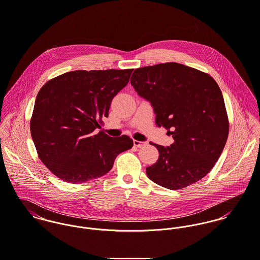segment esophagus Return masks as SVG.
<instances>
[{
	"label": "esophagus",
	"mask_w": 260,
	"mask_h": 260,
	"mask_svg": "<svg viewBox=\"0 0 260 260\" xmlns=\"http://www.w3.org/2000/svg\"><path fill=\"white\" fill-rule=\"evenodd\" d=\"M134 145H135V147H137V148H143V147H145L146 145H147V142H140V141H134Z\"/></svg>",
	"instance_id": "34e87169"
}]
</instances>
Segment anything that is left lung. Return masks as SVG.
I'll use <instances>...</instances> for the list:
<instances>
[{"instance_id":"1","label":"left lung","mask_w":260,"mask_h":260,"mask_svg":"<svg viewBox=\"0 0 260 260\" xmlns=\"http://www.w3.org/2000/svg\"><path fill=\"white\" fill-rule=\"evenodd\" d=\"M131 83L153 106L157 126L175 140L169 147L153 144L159 156L147 168L149 179L178 190L204 178L221 156L229 131L217 82L195 68L170 62L136 69Z\"/></svg>"}]
</instances>
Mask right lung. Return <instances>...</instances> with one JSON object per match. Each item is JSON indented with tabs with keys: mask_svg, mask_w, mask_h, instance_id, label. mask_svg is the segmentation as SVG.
<instances>
[{
	"mask_svg": "<svg viewBox=\"0 0 260 260\" xmlns=\"http://www.w3.org/2000/svg\"><path fill=\"white\" fill-rule=\"evenodd\" d=\"M133 69L75 70L43 85L34 105L31 136L42 162L61 180L80 184L107 174L115 157L133 148L127 136L100 132L112 99Z\"/></svg>",
	"mask_w": 260,
	"mask_h": 260,
	"instance_id": "right-lung-1",
	"label": "right lung"
}]
</instances>
